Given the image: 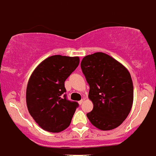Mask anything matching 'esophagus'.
Here are the masks:
<instances>
[{
	"label": "esophagus",
	"instance_id": "34e87169",
	"mask_svg": "<svg viewBox=\"0 0 156 156\" xmlns=\"http://www.w3.org/2000/svg\"><path fill=\"white\" fill-rule=\"evenodd\" d=\"M83 101H84V100H83V99H81L80 101H78V103H79V105L82 104V103L83 102Z\"/></svg>",
	"mask_w": 156,
	"mask_h": 156
}]
</instances>
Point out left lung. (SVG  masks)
Instances as JSON below:
<instances>
[{
  "label": "left lung",
  "mask_w": 156,
  "mask_h": 156,
  "mask_svg": "<svg viewBox=\"0 0 156 156\" xmlns=\"http://www.w3.org/2000/svg\"><path fill=\"white\" fill-rule=\"evenodd\" d=\"M94 108L87 114L91 124L101 130L118 127L126 119L133 101V86L127 69L103 52L85 56L81 62Z\"/></svg>",
  "instance_id": "left-lung-1"
}]
</instances>
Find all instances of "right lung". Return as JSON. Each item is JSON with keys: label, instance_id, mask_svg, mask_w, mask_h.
Segmentation results:
<instances>
[{"label": "right lung", "instance_id": "add662e5", "mask_svg": "<svg viewBox=\"0 0 156 156\" xmlns=\"http://www.w3.org/2000/svg\"><path fill=\"white\" fill-rule=\"evenodd\" d=\"M80 58L52 55L36 67L27 87V108L43 129L59 133L70 125L78 103L66 99L65 81L79 66Z\"/></svg>", "mask_w": 156, "mask_h": 156}]
</instances>
